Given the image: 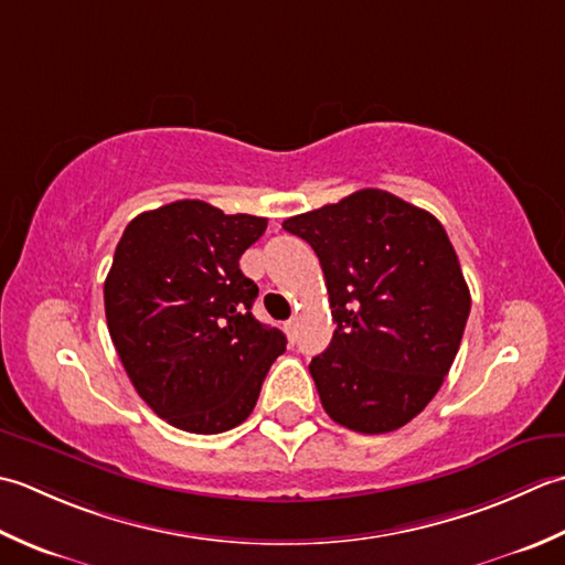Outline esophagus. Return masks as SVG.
Segmentation results:
<instances>
[{
    "label": "esophagus",
    "instance_id": "esophagus-1",
    "mask_svg": "<svg viewBox=\"0 0 565 565\" xmlns=\"http://www.w3.org/2000/svg\"><path fill=\"white\" fill-rule=\"evenodd\" d=\"M282 327H285V331H287V337L295 339V327H297V321H295V319H287Z\"/></svg>",
    "mask_w": 565,
    "mask_h": 565
}]
</instances>
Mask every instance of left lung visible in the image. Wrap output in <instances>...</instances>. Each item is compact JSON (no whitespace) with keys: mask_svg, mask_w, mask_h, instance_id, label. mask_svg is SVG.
Masks as SVG:
<instances>
[{"mask_svg":"<svg viewBox=\"0 0 565 565\" xmlns=\"http://www.w3.org/2000/svg\"><path fill=\"white\" fill-rule=\"evenodd\" d=\"M282 228L315 248L337 321L329 349L309 363L321 407L351 431L405 427L439 393L470 315L441 222L367 188Z\"/></svg>","mask_w":565,"mask_h":565,"instance_id":"obj_1","label":"left lung"}]
</instances>
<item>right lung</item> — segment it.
Instances as JSON below:
<instances>
[{
	"mask_svg": "<svg viewBox=\"0 0 565 565\" xmlns=\"http://www.w3.org/2000/svg\"><path fill=\"white\" fill-rule=\"evenodd\" d=\"M268 218L178 200L124 228L105 312L124 371L160 419L190 434L246 422L285 333L250 315L258 285L238 268Z\"/></svg>",
	"mask_w": 565,
	"mask_h": 565,
	"instance_id": "1",
	"label": "right lung"
}]
</instances>
